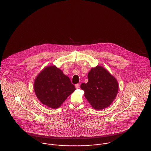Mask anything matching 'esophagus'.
<instances>
[{
	"label": "esophagus",
	"mask_w": 151,
	"mask_h": 151,
	"mask_svg": "<svg viewBox=\"0 0 151 151\" xmlns=\"http://www.w3.org/2000/svg\"><path fill=\"white\" fill-rule=\"evenodd\" d=\"M79 86H80L79 84H75V87H76V88H78L79 87Z\"/></svg>",
	"instance_id": "34e87169"
}]
</instances>
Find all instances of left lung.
I'll use <instances>...</instances> for the list:
<instances>
[{"label":"left lung","instance_id":"8db88e82","mask_svg":"<svg viewBox=\"0 0 151 151\" xmlns=\"http://www.w3.org/2000/svg\"><path fill=\"white\" fill-rule=\"evenodd\" d=\"M88 81L81 83V88L93 109L102 110L110 106L116 97L118 84L116 79L101 66L91 68Z\"/></svg>","mask_w":151,"mask_h":151}]
</instances>
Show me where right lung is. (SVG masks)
Masks as SVG:
<instances>
[{
  "label": "right lung",
  "mask_w": 151,
  "mask_h": 151,
  "mask_svg": "<svg viewBox=\"0 0 151 151\" xmlns=\"http://www.w3.org/2000/svg\"><path fill=\"white\" fill-rule=\"evenodd\" d=\"M34 88L41 102L52 109L59 107L76 90L69 77L56 66L47 67L39 73Z\"/></svg>",
  "instance_id": "right-lung-1"
}]
</instances>
